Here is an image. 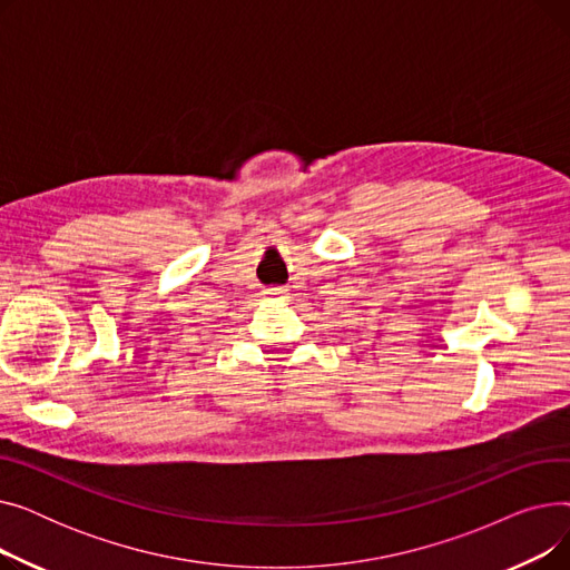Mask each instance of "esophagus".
Segmentation results:
<instances>
[{"instance_id": "1", "label": "esophagus", "mask_w": 570, "mask_h": 570, "mask_svg": "<svg viewBox=\"0 0 570 570\" xmlns=\"http://www.w3.org/2000/svg\"><path fill=\"white\" fill-rule=\"evenodd\" d=\"M267 295H269V297H284V295H288V293H286L284 286H269V288H267Z\"/></svg>"}]
</instances>
